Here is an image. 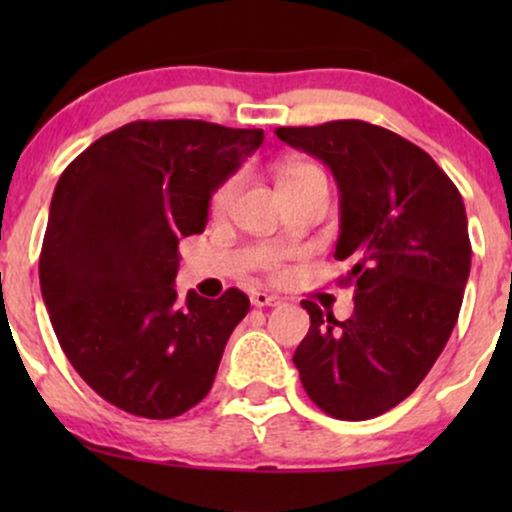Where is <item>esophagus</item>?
I'll return each mask as SVG.
<instances>
[{
	"mask_svg": "<svg viewBox=\"0 0 512 512\" xmlns=\"http://www.w3.org/2000/svg\"><path fill=\"white\" fill-rule=\"evenodd\" d=\"M250 303L255 305V308H267V305H279L281 301L276 296H272V293H264V291H255L250 296Z\"/></svg>",
	"mask_w": 512,
	"mask_h": 512,
	"instance_id": "esophagus-1",
	"label": "esophagus"
}]
</instances>
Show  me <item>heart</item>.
Segmentation results:
<instances>
[{"label": "heart", "instance_id": "heart-1", "mask_svg": "<svg viewBox=\"0 0 512 512\" xmlns=\"http://www.w3.org/2000/svg\"><path fill=\"white\" fill-rule=\"evenodd\" d=\"M305 178H322V173L315 166H308V163H298V166H289L284 170V175H281L279 180V187L289 185V182H296V180H305ZM238 190H240V175H233V178H228L219 190L214 192V197H211V209H214L216 214L226 211L233 204V199H236ZM269 267L272 269L279 267V255L269 257Z\"/></svg>", "mask_w": 512, "mask_h": 512}]
</instances>
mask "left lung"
<instances>
[{"instance_id": "obj_1", "label": "left lung", "mask_w": 512, "mask_h": 512, "mask_svg": "<svg viewBox=\"0 0 512 512\" xmlns=\"http://www.w3.org/2000/svg\"><path fill=\"white\" fill-rule=\"evenodd\" d=\"M274 134L332 170L334 257L351 264L342 284L356 293L344 322L301 303L310 330L293 363L325 414L375 419L419 387L460 315L472 264L462 197L424 149L385 127L334 120Z\"/></svg>"}]
</instances>
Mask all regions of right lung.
Listing matches in <instances>:
<instances>
[{
	"mask_svg": "<svg viewBox=\"0 0 512 512\" xmlns=\"http://www.w3.org/2000/svg\"><path fill=\"white\" fill-rule=\"evenodd\" d=\"M262 142V129L137 120L57 180L40 291L69 363L117 409L173 419L211 390L250 301L238 289L178 301V243L204 231L211 195Z\"/></svg>",
	"mask_w": 512,
	"mask_h": 512,
	"instance_id": "obj_1",
	"label": "right lung"
}]
</instances>
